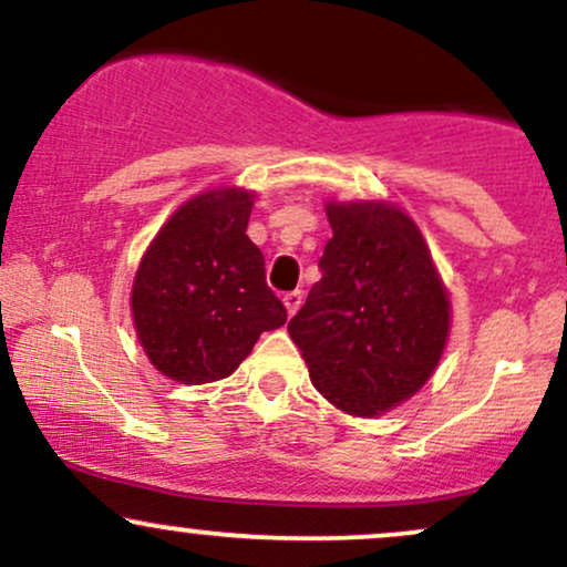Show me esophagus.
<instances>
[{"label":"esophagus","mask_w":567,"mask_h":567,"mask_svg":"<svg viewBox=\"0 0 567 567\" xmlns=\"http://www.w3.org/2000/svg\"><path fill=\"white\" fill-rule=\"evenodd\" d=\"M282 301H285V309H288V315L292 317V315H296L298 309H301L303 292H301V290H290V292H285Z\"/></svg>","instance_id":"34e87169"}]
</instances>
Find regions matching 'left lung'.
Returning <instances> with one entry per match:
<instances>
[{
  "mask_svg": "<svg viewBox=\"0 0 567 567\" xmlns=\"http://www.w3.org/2000/svg\"><path fill=\"white\" fill-rule=\"evenodd\" d=\"M322 279L288 333L324 400L379 415L429 381L451 330V301L419 226L386 202H328Z\"/></svg>",
  "mask_w": 567,
  "mask_h": 567,
  "instance_id": "left-lung-1",
  "label": "left lung"
}]
</instances>
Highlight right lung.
I'll return each instance as SVG.
<instances>
[{
    "mask_svg": "<svg viewBox=\"0 0 567 567\" xmlns=\"http://www.w3.org/2000/svg\"><path fill=\"white\" fill-rule=\"evenodd\" d=\"M252 194L218 188L188 199L143 252L133 322L152 365L181 383L226 379L288 311L266 285L247 237Z\"/></svg>",
    "mask_w": 567,
    "mask_h": 567,
    "instance_id": "add662e5",
    "label": "right lung"
}]
</instances>
